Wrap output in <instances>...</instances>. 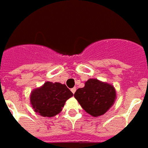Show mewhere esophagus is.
I'll return each instance as SVG.
<instances>
[{
	"label": "esophagus",
	"mask_w": 148,
	"mask_h": 148,
	"mask_svg": "<svg viewBox=\"0 0 148 148\" xmlns=\"http://www.w3.org/2000/svg\"><path fill=\"white\" fill-rule=\"evenodd\" d=\"M71 90H72V92H73V94H75V90H76V88H75V87H73V88H72V89H71Z\"/></svg>",
	"instance_id": "34e87169"
}]
</instances>
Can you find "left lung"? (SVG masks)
<instances>
[{
	"label": "left lung",
	"mask_w": 148,
	"mask_h": 148,
	"mask_svg": "<svg viewBox=\"0 0 148 148\" xmlns=\"http://www.w3.org/2000/svg\"><path fill=\"white\" fill-rule=\"evenodd\" d=\"M74 97L87 114L97 117L105 114L113 106L117 92L110 84L89 79L84 87L76 90Z\"/></svg>",
	"instance_id": "8db88e82"
}]
</instances>
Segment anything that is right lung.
Returning a JSON list of instances; mask_svg holds the SVG:
<instances>
[{
    "mask_svg": "<svg viewBox=\"0 0 148 148\" xmlns=\"http://www.w3.org/2000/svg\"><path fill=\"white\" fill-rule=\"evenodd\" d=\"M73 95L65 84L46 81L31 91L30 103L40 116L52 117L61 113L65 102Z\"/></svg>",
    "mask_w": 148,
    "mask_h": 148,
    "instance_id": "obj_1",
    "label": "right lung"
}]
</instances>
